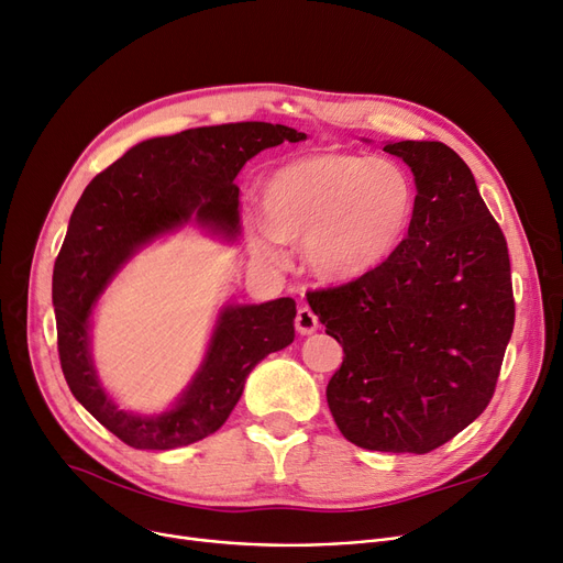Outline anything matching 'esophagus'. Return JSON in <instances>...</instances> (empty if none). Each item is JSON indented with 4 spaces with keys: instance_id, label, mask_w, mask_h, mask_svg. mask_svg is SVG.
Masks as SVG:
<instances>
[{
    "instance_id": "34e87169",
    "label": "esophagus",
    "mask_w": 563,
    "mask_h": 563,
    "mask_svg": "<svg viewBox=\"0 0 563 563\" xmlns=\"http://www.w3.org/2000/svg\"><path fill=\"white\" fill-rule=\"evenodd\" d=\"M317 327H320V322H317V317L310 308H299L297 312V331L301 335H310L317 331Z\"/></svg>"
}]
</instances>
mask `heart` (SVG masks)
Segmentation results:
<instances>
[{
  "mask_svg": "<svg viewBox=\"0 0 563 563\" xmlns=\"http://www.w3.org/2000/svg\"><path fill=\"white\" fill-rule=\"evenodd\" d=\"M417 186L390 158L356 152H320L291 161L264 181L260 216L276 241L301 246L308 272L324 283L368 278L405 243ZM255 253L278 262L264 236Z\"/></svg>",
  "mask_w": 563,
  "mask_h": 563,
  "instance_id": "obj_1",
  "label": "heart"
}]
</instances>
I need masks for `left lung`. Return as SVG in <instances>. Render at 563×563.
<instances>
[{"instance_id":"8db88e82","label":"left lung","mask_w":563,"mask_h":563,"mask_svg":"<svg viewBox=\"0 0 563 563\" xmlns=\"http://www.w3.org/2000/svg\"><path fill=\"white\" fill-rule=\"evenodd\" d=\"M384 152L413 175L409 234L375 274L312 291L308 306L345 352L327 386L340 432L368 451L428 453L495 394L516 322L510 260L451 146L402 140Z\"/></svg>"}]
</instances>
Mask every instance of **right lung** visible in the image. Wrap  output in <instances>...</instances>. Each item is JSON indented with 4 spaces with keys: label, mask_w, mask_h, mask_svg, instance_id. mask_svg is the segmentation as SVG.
Wrapping results in <instances>:
<instances>
[{
    "label": "right lung",
    "mask_w": 563,
    "mask_h": 563,
    "mask_svg": "<svg viewBox=\"0 0 563 563\" xmlns=\"http://www.w3.org/2000/svg\"><path fill=\"white\" fill-rule=\"evenodd\" d=\"M301 140L306 133L266 121L188 129L131 146L85 188L53 274L57 347L70 394L124 444L169 451L221 428L255 365L291 345L297 303H223L181 394L163 411L137 413L119 407L93 365V312L103 291L135 253L188 223L236 241L241 167L268 146Z\"/></svg>",
    "instance_id": "obj_1"
}]
</instances>
